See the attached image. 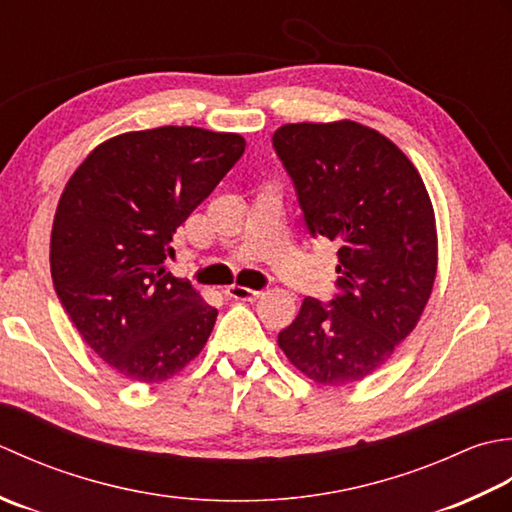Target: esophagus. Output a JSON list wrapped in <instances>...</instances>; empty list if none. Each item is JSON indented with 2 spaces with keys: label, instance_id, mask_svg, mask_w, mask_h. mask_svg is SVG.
<instances>
[{
  "label": "esophagus",
  "instance_id": "obj_1",
  "mask_svg": "<svg viewBox=\"0 0 512 512\" xmlns=\"http://www.w3.org/2000/svg\"><path fill=\"white\" fill-rule=\"evenodd\" d=\"M225 294H227V298H234V300H254L260 296V291L243 287V285H229L225 289Z\"/></svg>",
  "mask_w": 512,
  "mask_h": 512
}]
</instances>
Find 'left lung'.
I'll return each instance as SVG.
<instances>
[{
    "instance_id": "obj_1",
    "label": "left lung",
    "mask_w": 512,
    "mask_h": 512,
    "mask_svg": "<svg viewBox=\"0 0 512 512\" xmlns=\"http://www.w3.org/2000/svg\"><path fill=\"white\" fill-rule=\"evenodd\" d=\"M274 150L294 181L311 236L338 247V294L302 300L278 347L327 387L378 371L409 336L437 271L433 203L415 165L356 121L287 123Z\"/></svg>"
}]
</instances>
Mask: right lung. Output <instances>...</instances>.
I'll list each match as a JSON object with an SVG mask.
<instances>
[{
    "instance_id": "add662e5",
    "label": "right lung",
    "mask_w": 512,
    "mask_h": 512,
    "mask_svg": "<svg viewBox=\"0 0 512 512\" xmlns=\"http://www.w3.org/2000/svg\"><path fill=\"white\" fill-rule=\"evenodd\" d=\"M243 152L241 134L163 125L103 141L66 183L52 285L88 347L125 378L168 380L210 338L218 311L165 260L176 229Z\"/></svg>"
}]
</instances>
